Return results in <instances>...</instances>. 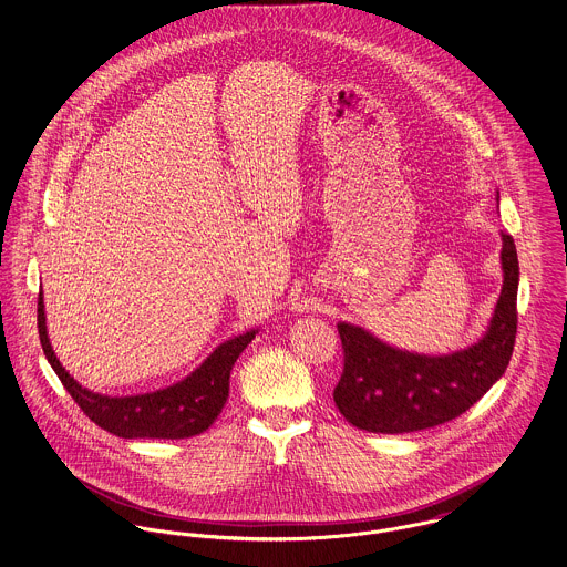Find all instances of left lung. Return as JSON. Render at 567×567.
I'll list each match as a JSON object with an SVG mask.
<instances>
[{"label":"left lung","instance_id":"1","mask_svg":"<svg viewBox=\"0 0 567 567\" xmlns=\"http://www.w3.org/2000/svg\"><path fill=\"white\" fill-rule=\"evenodd\" d=\"M502 292L485 336L450 355L395 349L362 327L338 323L344 369L333 389L340 414L355 427L404 434L441 425L467 412L504 375L517 333L519 264L502 234Z\"/></svg>","mask_w":567,"mask_h":567}]
</instances>
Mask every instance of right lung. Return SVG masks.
Wrapping results in <instances>:
<instances>
[{
	"mask_svg": "<svg viewBox=\"0 0 567 567\" xmlns=\"http://www.w3.org/2000/svg\"><path fill=\"white\" fill-rule=\"evenodd\" d=\"M37 324L43 353L59 380L81 405L82 412L102 430L122 439H189L205 432L223 412L229 398V375L255 329L240 333L220 347L185 380L162 391L131 398H106L82 389L54 355L45 329L43 292H39Z\"/></svg>",
	"mask_w": 567,
	"mask_h": 567,
	"instance_id": "right-lung-1",
	"label": "right lung"
}]
</instances>
